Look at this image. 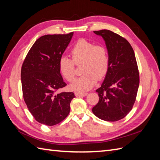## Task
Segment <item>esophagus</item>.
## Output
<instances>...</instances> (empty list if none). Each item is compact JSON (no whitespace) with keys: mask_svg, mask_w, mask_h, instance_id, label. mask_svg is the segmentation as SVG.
Masks as SVG:
<instances>
[{"mask_svg":"<svg viewBox=\"0 0 160 160\" xmlns=\"http://www.w3.org/2000/svg\"><path fill=\"white\" fill-rule=\"evenodd\" d=\"M88 93L86 92H76L75 95L76 96H86Z\"/></svg>","mask_w":160,"mask_h":160,"instance_id":"esophagus-1","label":"esophagus"}]
</instances>
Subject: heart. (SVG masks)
Returning a JSON list of instances; mask_svg holds the SVG:
<instances>
[{
	"label": "heart",
	"mask_w": 160,
	"mask_h": 160,
	"mask_svg": "<svg viewBox=\"0 0 160 160\" xmlns=\"http://www.w3.org/2000/svg\"><path fill=\"white\" fill-rule=\"evenodd\" d=\"M73 60L67 56H62L58 61L60 73L68 81L72 80L75 76V64L82 62L84 74L77 78L70 84L75 91H85L96 84L98 78L102 79L109 68V55L102 45H97L85 39H80L75 43L71 51Z\"/></svg>",
	"instance_id": "heart-1"
}]
</instances>
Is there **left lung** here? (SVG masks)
<instances>
[{
    "label": "left lung",
    "instance_id": "left-lung-1",
    "mask_svg": "<svg viewBox=\"0 0 160 160\" xmlns=\"http://www.w3.org/2000/svg\"><path fill=\"white\" fill-rule=\"evenodd\" d=\"M103 38L109 55V68L101 87L96 91L99 101L92 108L102 120L124 118L136 99L140 76L134 51L127 40L109 30L94 31Z\"/></svg>",
    "mask_w": 160,
    "mask_h": 160
}]
</instances>
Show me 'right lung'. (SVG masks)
<instances>
[{
    "instance_id": "add662e5",
    "label": "right lung",
    "mask_w": 160,
    "mask_h": 160,
    "mask_svg": "<svg viewBox=\"0 0 160 160\" xmlns=\"http://www.w3.org/2000/svg\"><path fill=\"white\" fill-rule=\"evenodd\" d=\"M73 35L71 32L40 37L22 64L21 84L24 100L39 123L56 125L69 113L74 93H57L56 91L67 85L60 74L58 61Z\"/></svg>"
}]
</instances>
